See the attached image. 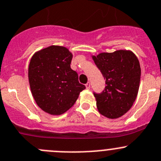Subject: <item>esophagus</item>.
I'll list each match as a JSON object with an SVG mask.
<instances>
[{
  "label": "esophagus",
  "instance_id": "34e87169",
  "mask_svg": "<svg viewBox=\"0 0 161 161\" xmlns=\"http://www.w3.org/2000/svg\"><path fill=\"white\" fill-rule=\"evenodd\" d=\"M85 87H86L87 89H89V88H90V83H89V82H88V83L85 85Z\"/></svg>",
  "mask_w": 161,
  "mask_h": 161
}]
</instances>
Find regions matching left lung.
I'll return each mask as SVG.
<instances>
[{"instance_id":"left-lung-1","label":"left lung","mask_w":161,"mask_h":161,"mask_svg":"<svg viewBox=\"0 0 161 161\" xmlns=\"http://www.w3.org/2000/svg\"><path fill=\"white\" fill-rule=\"evenodd\" d=\"M95 64L106 80L105 89L94 96L99 112L109 119H118L134 104L138 92L141 66L130 50L100 53L92 56Z\"/></svg>"}]
</instances>
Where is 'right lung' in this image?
Instances as JSON below:
<instances>
[{
    "label": "right lung",
    "instance_id": "add662e5",
    "mask_svg": "<svg viewBox=\"0 0 161 161\" xmlns=\"http://www.w3.org/2000/svg\"><path fill=\"white\" fill-rule=\"evenodd\" d=\"M73 54L66 47H50L32 56L28 80L38 106L51 115L66 112L85 89L78 81V74L70 67Z\"/></svg>",
    "mask_w": 161,
    "mask_h": 161
}]
</instances>
